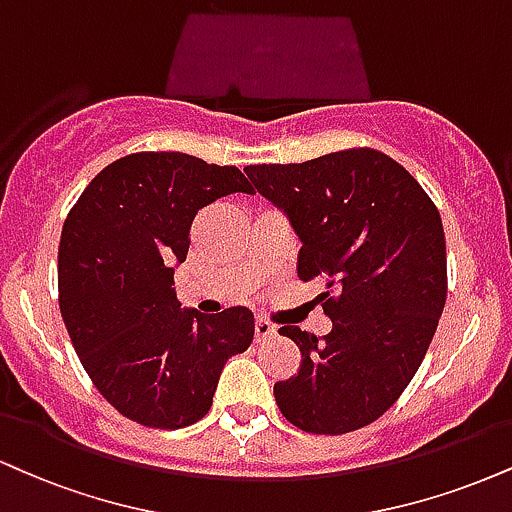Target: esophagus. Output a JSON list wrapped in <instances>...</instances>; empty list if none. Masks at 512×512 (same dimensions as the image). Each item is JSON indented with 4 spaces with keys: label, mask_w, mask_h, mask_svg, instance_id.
<instances>
[{
    "label": "esophagus",
    "mask_w": 512,
    "mask_h": 512,
    "mask_svg": "<svg viewBox=\"0 0 512 512\" xmlns=\"http://www.w3.org/2000/svg\"><path fill=\"white\" fill-rule=\"evenodd\" d=\"M274 334L276 326L272 322H267V319H255V343L267 341V338H272Z\"/></svg>",
    "instance_id": "34e87169"
}]
</instances>
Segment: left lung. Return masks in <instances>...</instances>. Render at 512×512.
Instances as JSON below:
<instances>
[{
	"instance_id": "1",
	"label": "left lung",
	"mask_w": 512,
	"mask_h": 512,
	"mask_svg": "<svg viewBox=\"0 0 512 512\" xmlns=\"http://www.w3.org/2000/svg\"><path fill=\"white\" fill-rule=\"evenodd\" d=\"M245 174L300 238V279L337 291L319 295L334 322L324 338L279 329L303 362L274 384L276 405L310 434L367 427L415 377L446 305L439 209L403 166L369 147L252 164Z\"/></svg>"
}]
</instances>
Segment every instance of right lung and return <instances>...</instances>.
Here are the masks:
<instances>
[{"label":"right lung","instance_id":"obj_1","mask_svg":"<svg viewBox=\"0 0 512 512\" xmlns=\"http://www.w3.org/2000/svg\"><path fill=\"white\" fill-rule=\"evenodd\" d=\"M231 193L252 195L236 166L138 152L104 166L61 229L59 307L80 365L145 427L202 420L226 360L255 336L248 307L205 317L181 310L171 288L195 214Z\"/></svg>","mask_w":512,"mask_h":512}]
</instances>
